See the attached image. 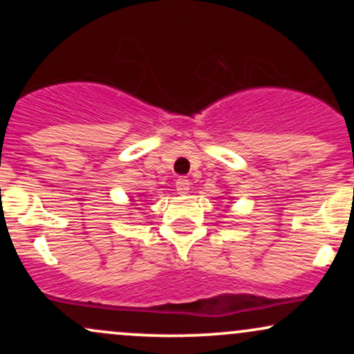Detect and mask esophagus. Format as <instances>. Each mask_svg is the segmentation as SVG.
<instances>
[{"instance_id": "esophagus-1", "label": "esophagus", "mask_w": 354, "mask_h": 354, "mask_svg": "<svg viewBox=\"0 0 354 354\" xmlns=\"http://www.w3.org/2000/svg\"><path fill=\"white\" fill-rule=\"evenodd\" d=\"M189 180H186V178H180V180H176V191L178 194H188L189 191Z\"/></svg>"}]
</instances>
